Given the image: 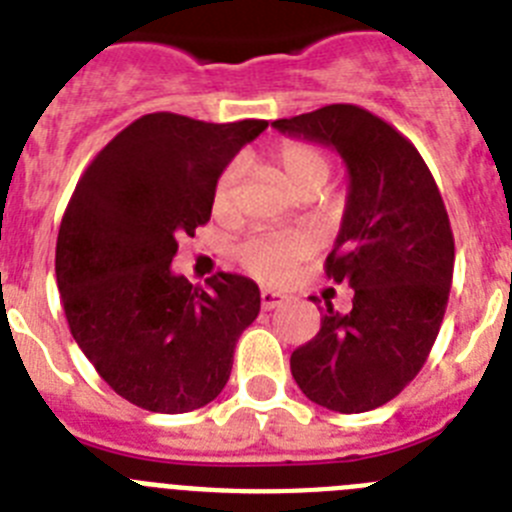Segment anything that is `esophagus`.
<instances>
[{
    "mask_svg": "<svg viewBox=\"0 0 512 512\" xmlns=\"http://www.w3.org/2000/svg\"><path fill=\"white\" fill-rule=\"evenodd\" d=\"M284 302H287V297H284L282 292H271V289H264V292H261V307H264V310L282 307Z\"/></svg>",
    "mask_w": 512,
    "mask_h": 512,
    "instance_id": "1",
    "label": "esophagus"
}]
</instances>
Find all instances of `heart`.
I'll return each mask as SVG.
<instances>
[{
    "label": "heart",
    "instance_id": "1",
    "mask_svg": "<svg viewBox=\"0 0 512 512\" xmlns=\"http://www.w3.org/2000/svg\"><path fill=\"white\" fill-rule=\"evenodd\" d=\"M266 169L297 197H312L325 187L330 176V158L315 143L307 140H279L266 153ZM212 215L220 223L238 217V169L228 166L217 176L212 189ZM307 238L292 235H251L238 246V261L251 277L266 284H282L292 279L300 261L310 253Z\"/></svg>",
    "mask_w": 512,
    "mask_h": 512
}]
</instances>
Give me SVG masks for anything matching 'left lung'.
I'll return each mask as SVG.
<instances>
[{
	"mask_svg": "<svg viewBox=\"0 0 512 512\" xmlns=\"http://www.w3.org/2000/svg\"><path fill=\"white\" fill-rule=\"evenodd\" d=\"M271 125L346 161V212L325 274L354 300L346 315L318 307V336L289 366L312 402L366 413L400 395L436 343L454 277L449 212L418 148L364 107L328 104Z\"/></svg>",
	"mask_w": 512,
	"mask_h": 512,
	"instance_id": "8db88e82",
	"label": "left lung"
}]
</instances>
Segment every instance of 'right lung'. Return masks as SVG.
<instances>
[{
    "label": "right lung",
    "instance_id": "right-lung-1",
    "mask_svg": "<svg viewBox=\"0 0 512 512\" xmlns=\"http://www.w3.org/2000/svg\"><path fill=\"white\" fill-rule=\"evenodd\" d=\"M266 125L143 115L94 156L71 194L56 243L63 312L99 377L138 408H205L259 315L256 282L217 271L194 287L171 259L179 238L210 220L217 176Z\"/></svg>",
    "mask_w": 512,
    "mask_h": 512
}]
</instances>
